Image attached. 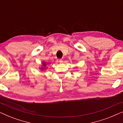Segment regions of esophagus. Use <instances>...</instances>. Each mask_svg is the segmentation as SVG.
Instances as JSON below:
<instances>
[{"label":"esophagus","instance_id":"34e87169","mask_svg":"<svg viewBox=\"0 0 123 123\" xmlns=\"http://www.w3.org/2000/svg\"><path fill=\"white\" fill-rule=\"evenodd\" d=\"M59 62H60V63H63V59H59Z\"/></svg>","mask_w":123,"mask_h":123}]
</instances>
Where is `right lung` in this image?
Here are the masks:
<instances>
[{"label": "right lung", "mask_w": 123, "mask_h": 123, "mask_svg": "<svg viewBox=\"0 0 123 123\" xmlns=\"http://www.w3.org/2000/svg\"><path fill=\"white\" fill-rule=\"evenodd\" d=\"M49 64V63H48V64ZM46 63L45 62H42V65L41 66V67H40V69L42 70H45L46 69Z\"/></svg>", "instance_id": "1"}]
</instances>
